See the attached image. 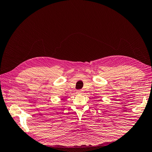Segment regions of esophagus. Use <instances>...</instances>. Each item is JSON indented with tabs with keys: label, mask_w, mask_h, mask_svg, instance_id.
<instances>
[{
	"label": "esophagus",
	"mask_w": 152,
	"mask_h": 152,
	"mask_svg": "<svg viewBox=\"0 0 152 152\" xmlns=\"http://www.w3.org/2000/svg\"><path fill=\"white\" fill-rule=\"evenodd\" d=\"M77 94H80V95H81V94H83V90H77Z\"/></svg>",
	"instance_id": "34e87169"
}]
</instances>
